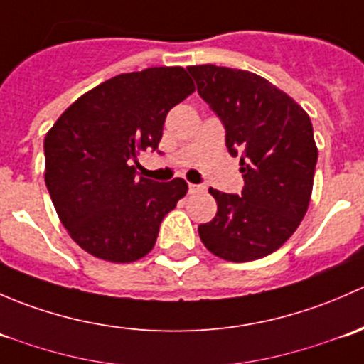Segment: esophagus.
<instances>
[{"label": "esophagus", "mask_w": 364, "mask_h": 364, "mask_svg": "<svg viewBox=\"0 0 364 364\" xmlns=\"http://www.w3.org/2000/svg\"><path fill=\"white\" fill-rule=\"evenodd\" d=\"M200 192H204V186L188 183V193H190V196H196V193H200Z\"/></svg>", "instance_id": "1"}]
</instances>
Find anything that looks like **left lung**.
<instances>
[{
    "mask_svg": "<svg viewBox=\"0 0 364 364\" xmlns=\"http://www.w3.org/2000/svg\"><path fill=\"white\" fill-rule=\"evenodd\" d=\"M197 91L225 127V144L241 155L240 196L209 188L216 215L199 225L204 247L230 262L262 259L282 247L306 215L317 144L304 109L274 84L247 70L186 68Z\"/></svg>",
    "mask_w": 364,
    "mask_h": 364,
    "instance_id": "8db88e82",
    "label": "left lung"
}]
</instances>
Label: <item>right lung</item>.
<instances>
[{
    "label": "right lung",
    "instance_id": "1",
    "mask_svg": "<svg viewBox=\"0 0 364 364\" xmlns=\"http://www.w3.org/2000/svg\"><path fill=\"white\" fill-rule=\"evenodd\" d=\"M193 91L183 67L121 73L77 98L47 132V190L82 250L116 264L153 250L161 220L188 185L137 178L134 164L159 149L165 116Z\"/></svg>",
    "mask_w": 364,
    "mask_h": 364
}]
</instances>
